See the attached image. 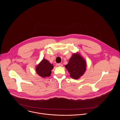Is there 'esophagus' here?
I'll list each match as a JSON object with an SVG mask.
<instances>
[{
  "label": "esophagus",
  "mask_w": 120,
  "mask_h": 120,
  "mask_svg": "<svg viewBox=\"0 0 120 120\" xmlns=\"http://www.w3.org/2000/svg\"><path fill=\"white\" fill-rule=\"evenodd\" d=\"M57 65H58V66H63V64H62L59 63V64H57Z\"/></svg>",
  "instance_id": "obj_1"
}]
</instances>
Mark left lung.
I'll return each mask as SVG.
<instances>
[{
	"instance_id": "8db88e82",
	"label": "left lung",
	"mask_w": 120,
	"mask_h": 120,
	"mask_svg": "<svg viewBox=\"0 0 120 120\" xmlns=\"http://www.w3.org/2000/svg\"><path fill=\"white\" fill-rule=\"evenodd\" d=\"M86 62L80 55L74 54L65 67L72 78L78 79L83 75L86 70Z\"/></svg>"
}]
</instances>
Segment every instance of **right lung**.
<instances>
[{"mask_svg":"<svg viewBox=\"0 0 120 120\" xmlns=\"http://www.w3.org/2000/svg\"><path fill=\"white\" fill-rule=\"evenodd\" d=\"M54 68L52 64L47 60L43 59L36 67V72L42 77H48L51 75V70Z\"/></svg>","mask_w":120,"mask_h":120,"instance_id":"add662e5","label":"right lung"}]
</instances>
